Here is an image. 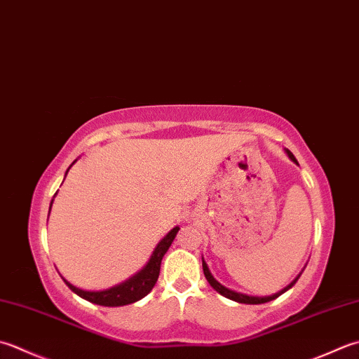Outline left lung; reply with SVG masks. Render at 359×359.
<instances>
[{
  "label": "left lung",
  "mask_w": 359,
  "mask_h": 359,
  "mask_svg": "<svg viewBox=\"0 0 359 359\" xmlns=\"http://www.w3.org/2000/svg\"><path fill=\"white\" fill-rule=\"evenodd\" d=\"M287 152V156H290V158L292 160V161H296L297 163V160H296V157L292 156V152L291 151H286ZM202 269H203V276H205V278L208 280V283L213 286V290H216L217 292L221 294V296H224V297H227V299H230V300H235V302H240V304H248V305H258V304H266V302H271V300H273V299H277L278 296H282L283 292H286L287 290H290V287H292L294 285H296V282L299 280V277L302 276V273H299V276L292 280V282L287 285L285 290H282L280 292H277V294H273V296H268V297H254V296H248V294H241V292H236V291H231V290H229V287H226V286H222L219 282H216L215 280V277L212 276V272L208 271V266H207V263L203 262V258H202Z\"/></svg>",
  "instance_id": "8db88e82"
}]
</instances>
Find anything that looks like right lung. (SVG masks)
I'll list each match as a JSON object with an SVG mask.
<instances>
[{"label": "right lung", "instance_id": "1", "mask_svg": "<svg viewBox=\"0 0 359 359\" xmlns=\"http://www.w3.org/2000/svg\"><path fill=\"white\" fill-rule=\"evenodd\" d=\"M49 210H51V207H49ZM177 231H179V227H174L170 233H168L163 240L157 244V248L154 249L149 262H147L144 268L138 273H135L132 278L126 280V282L121 285L114 286L105 291H83V290H79V287L73 286L72 283H68L67 280H63V282H65L69 290L76 292L77 296L91 302V304L102 305V306H123V305L133 304V302L147 296L154 287V285L157 283L161 258H163L168 249H170V245L174 241L175 235H177Z\"/></svg>", "mask_w": 359, "mask_h": 359}]
</instances>
